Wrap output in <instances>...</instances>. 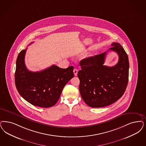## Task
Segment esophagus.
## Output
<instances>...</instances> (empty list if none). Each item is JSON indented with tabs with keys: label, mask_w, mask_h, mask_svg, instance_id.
I'll list each match as a JSON object with an SVG mask.
<instances>
[{
	"label": "esophagus",
	"mask_w": 146,
	"mask_h": 146,
	"mask_svg": "<svg viewBox=\"0 0 146 146\" xmlns=\"http://www.w3.org/2000/svg\"><path fill=\"white\" fill-rule=\"evenodd\" d=\"M73 72H74V76H76L78 74V70L76 69V68H74V70H73Z\"/></svg>",
	"instance_id": "esophagus-1"
}]
</instances>
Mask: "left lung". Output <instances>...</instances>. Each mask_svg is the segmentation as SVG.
<instances>
[{
  "label": "left lung",
  "instance_id": "obj_1",
  "mask_svg": "<svg viewBox=\"0 0 146 146\" xmlns=\"http://www.w3.org/2000/svg\"><path fill=\"white\" fill-rule=\"evenodd\" d=\"M109 50L116 52L119 58L115 65H104L107 52L80 62L79 91L83 100L91 107L100 108L113 104L123 96L128 84V55L120 44L113 42Z\"/></svg>",
  "mask_w": 146,
  "mask_h": 146
}]
</instances>
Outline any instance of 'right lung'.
Returning <instances> with one entry per match:
<instances>
[{"label": "right lung", "mask_w": 146, "mask_h": 146, "mask_svg": "<svg viewBox=\"0 0 146 146\" xmlns=\"http://www.w3.org/2000/svg\"><path fill=\"white\" fill-rule=\"evenodd\" d=\"M26 50L20 52L16 61L15 84L17 91L34 106L42 108L53 106L59 100L64 86L74 77V67L61 68L54 65L40 72H31L25 64Z\"/></svg>", "instance_id": "right-lung-1"}]
</instances>
